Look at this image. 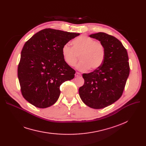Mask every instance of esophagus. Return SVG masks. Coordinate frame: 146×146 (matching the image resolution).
<instances>
[{"instance_id": "obj_1", "label": "esophagus", "mask_w": 146, "mask_h": 146, "mask_svg": "<svg viewBox=\"0 0 146 146\" xmlns=\"http://www.w3.org/2000/svg\"><path fill=\"white\" fill-rule=\"evenodd\" d=\"M81 76V74L79 72H76L75 73V76H76V77H79V76Z\"/></svg>"}]
</instances>
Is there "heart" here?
Instances as JSON below:
<instances>
[{"label":"heart","mask_w":146,"mask_h":146,"mask_svg":"<svg viewBox=\"0 0 146 146\" xmlns=\"http://www.w3.org/2000/svg\"><path fill=\"white\" fill-rule=\"evenodd\" d=\"M73 47L66 44L61 50L64 62L69 66H74L80 57V62L76 66L80 71L96 70L103 64L105 48L100 42L86 36H80L72 42Z\"/></svg>","instance_id":"1"}]
</instances>
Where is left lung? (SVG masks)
<instances>
[{
	"mask_svg": "<svg viewBox=\"0 0 146 146\" xmlns=\"http://www.w3.org/2000/svg\"><path fill=\"white\" fill-rule=\"evenodd\" d=\"M104 45L105 57L100 67L83 73L79 93L82 101L94 109H102L121 98L129 74L127 50L117 38L104 33L91 34Z\"/></svg>",
	"mask_w": 146,
	"mask_h": 146,
	"instance_id": "left-lung-1",
	"label": "left lung"
}]
</instances>
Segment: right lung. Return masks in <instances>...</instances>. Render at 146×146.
I'll return each instance as SVG.
<instances>
[{
  "instance_id": "add662e5",
  "label": "right lung",
  "mask_w": 146,
  "mask_h": 146,
  "mask_svg": "<svg viewBox=\"0 0 146 146\" xmlns=\"http://www.w3.org/2000/svg\"><path fill=\"white\" fill-rule=\"evenodd\" d=\"M80 34L46 28L24 44L18 66L21 94L39 108L52 105L60 95V87L74 77L76 71L63 60L62 48Z\"/></svg>"
}]
</instances>
